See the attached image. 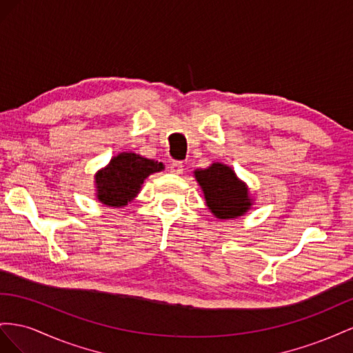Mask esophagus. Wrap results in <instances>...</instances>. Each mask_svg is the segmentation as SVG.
Here are the masks:
<instances>
[{"instance_id": "esophagus-1", "label": "esophagus", "mask_w": 353, "mask_h": 353, "mask_svg": "<svg viewBox=\"0 0 353 353\" xmlns=\"http://www.w3.org/2000/svg\"><path fill=\"white\" fill-rule=\"evenodd\" d=\"M170 171L173 174H182L183 173V164L180 163V161H173V163L170 164Z\"/></svg>"}]
</instances>
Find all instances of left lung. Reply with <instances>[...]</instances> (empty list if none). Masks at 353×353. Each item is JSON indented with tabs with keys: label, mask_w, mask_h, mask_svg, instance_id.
Returning <instances> with one entry per match:
<instances>
[{
	"label": "left lung",
	"mask_w": 353,
	"mask_h": 353,
	"mask_svg": "<svg viewBox=\"0 0 353 353\" xmlns=\"http://www.w3.org/2000/svg\"><path fill=\"white\" fill-rule=\"evenodd\" d=\"M194 174L203 189L207 207L217 219H236L253 205L247 185L230 167L214 163L205 170H196Z\"/></svg>",
	"instance_id": "left-lung-1"
}]
</instances>
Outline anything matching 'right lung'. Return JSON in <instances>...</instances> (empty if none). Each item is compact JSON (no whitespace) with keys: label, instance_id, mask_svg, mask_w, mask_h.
<instances>
[{"label":"right lung","instance_id":"1","mask_svg":"<svg viewBox=\"0 0 353 353\" xmlns=\"http://www.w3.org/2000/svg\"><path fill=\"white\" fill-rule=\"evenodd\" d=\"M161 170H164L163 163L133 152H121L96 173L97 199L109 207H125L137 196L146 177Z\"/></svg>","mask_w":353,"mask_h":353}]
</instances>
